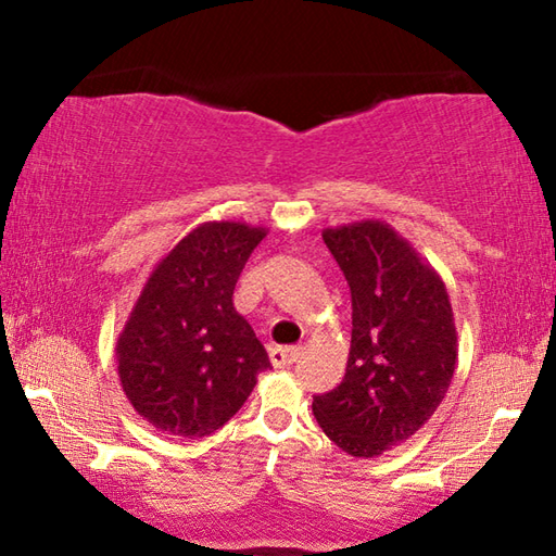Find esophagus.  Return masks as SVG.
<instances>
[{"instance_id": "1", "label": "esophagus", "mask_w": 556, "mask_h": 556, "mask_svg": "<svg viewBox=\"0 0 556 556\" xmlns=\"http://www.w3.org/2000/svg\"><path fill=\"white\" fill-rule=\"evenodd\" d=\"M303 356L301 346H277L269 351V361L275 368H289V365L296 363Z\"/></svg>"}]
</instances>
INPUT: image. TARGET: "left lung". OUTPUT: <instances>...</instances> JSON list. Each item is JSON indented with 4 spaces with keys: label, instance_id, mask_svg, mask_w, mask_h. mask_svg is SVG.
Segmentation results:
<instances>
[{
    "label": "left lung",
    "instance_id": "left-lung-1",
    "mask_svg": "<svg viewBox=\"0 0 556 556\" xmlns=\"http://www.w3.org/2000/svg\"><path fill=\"white\" fill-rule=\"evenodd\" d=\"M351 289V351L337 389L313 399L341 452L375 458L442 404L456 370V325L442 277L380 219L325 229Z\"/></svg>",
    "mask_w": 556,
    "mask_h": 556
}]
</instances>
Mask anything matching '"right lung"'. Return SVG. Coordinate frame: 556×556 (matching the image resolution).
I'll return each instance as SVG.
<instances>
[{
    "label": "right lung",
    "instance_id": "1",
    "mask_svg": "<svg viewBox=\"0 0 556 556\" xmlns=\"http://www.w3.org/2000/svg\"><path fill=\"white\" fill-rule=\"evenodd\" d=\"M267 229L203 222L152 269L116 339L126 399L176 437L219 430L269 368L265 346L233 308V289Z\"/></svg>",
    "mask_w": 556,
    "mask_h": 556
}]
</instances>
